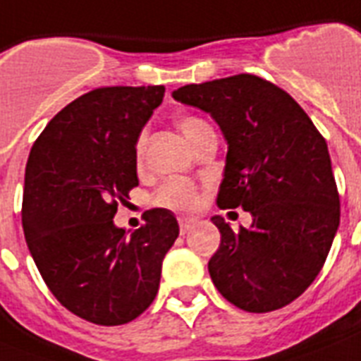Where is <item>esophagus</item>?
Instances as JSON below:
<instances>
[{
	"label": "esophagus",
	"mask_w": 361,
	"mask_h": 361,
	"mask_svg": "<svg viewBox=\"0 0 361 361\" xmlns=\"http://www.w3.org/2000/svg\"><path fill=\"white\" fill-rule=\"evenodd\" d=\"M178 226H180V233H188L194 226H197L195 218H178Z\"/></svg>",
	"instance_id": "34e87169"
}]
</instances>
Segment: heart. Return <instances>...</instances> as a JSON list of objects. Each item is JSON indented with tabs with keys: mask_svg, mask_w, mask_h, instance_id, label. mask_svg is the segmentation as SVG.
Wrapping results in <instances>:
<instances>
[{
	"mask_svg": "<svg viewBox=\"0 0 361 361\" xmlns=\"http://www.w3.org/2000/svg\"><path fill=\"white\" fill-rule=\"evenodd\" d=\"M203 125V121L195 119V117H183V119L178 121V126H180L183 134L186 135V140H190ZM141 151H143V137L137 141V147H135L137 157H141ZM154 201L160 207H166V209L186 212V210H194L197 207L199 195L194 184L188 183V180H184V178H169V180H166L160 186Z\"/></svg>",
	"mask_w": 361,
	"mask_h": 361,
	"instance_id": "heart-1",
	"label": "heart"
}]
</instances>
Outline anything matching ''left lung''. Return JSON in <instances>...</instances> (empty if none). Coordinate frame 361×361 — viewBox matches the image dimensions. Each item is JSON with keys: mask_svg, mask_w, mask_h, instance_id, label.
<instances>
[{"mask_svg": "<svg viewBox=\"0 0 361 361\" xmlns=\"http://www.w3.org/2000/svg\"><path fill=\"white\" fill-rule=\"evenodd\" d=\"M171 97L220 126L227 157L216 203L242 207L253 220L233 231L210 218L221 233L209 261L212 283L250 313L290 304L319 276L339 227L326 141L290 94L252 74L184 85Z\"/></svg>", "mask_w": 361, "mask_h": 361, "instance_id": "obj_1", "label": "left lung"}]
</instances>
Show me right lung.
<instances>
[{
  "instance_id": "right-lung-1",
  "label": "right lung",
  "mask_w": 361,
  "mask_h": 361,
  "mask_svg": "<svg viewBox=\"0 0 361 361\" xmlns=\"http://www.w3.org/2000/svg\"><path fill=\"white\" fill-rule=\"evenodd\" d=\"M166 87H100L46 125L25 166L22 226L40 276L66 310L102 326L152 304L178 236L171 210L145 212L126 233L114 216L140 184L135 145Z\"/></svg>"
}]
</instances>
